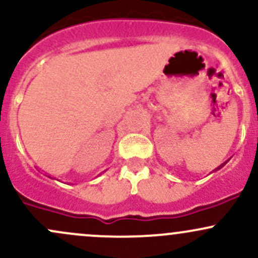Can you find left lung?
I'll return each instance as SVG.
<instances>
[{
	"instance_id": "obj_1",
	"label": "left lung",
	"mask_w": 258,
	"mask_h": 258,
	"mask_svg": "<svg viewBox=\"0 0 258 258\" xmlns=\"http://www.w3.org/2000/svg\"><path fill=\"white\" fill-rule=\"evenodd\" d=\"M223 165H224V164H222V165H220V166H219V168H217V169H220V168H222V166H223Z\"/></svg>"
}]
</instances>
